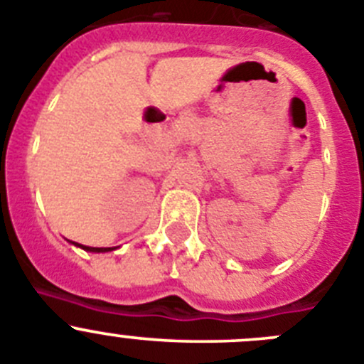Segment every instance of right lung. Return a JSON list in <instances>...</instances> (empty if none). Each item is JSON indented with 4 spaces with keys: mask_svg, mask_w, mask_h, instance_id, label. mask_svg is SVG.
Wrapping results in <instances>:
<instances>
[{
    "mask_svg": "<svg viewBox=\"0 0 364 364\" xmlns=\"http://www.w3.org/2000/svg\"><path fill=\"white\" fill-rule=\"evenodd\" d=\"M77 245V243H76ZM77 247H81L83 250H88V252H109V250H114V248H96V247H83V245H77Z\"/></svg>",
    "mask_w": 364,
    "mask_h": 364,
    "instance_id": "add662e5",
    "label": "right lung"
}]
</instances>
